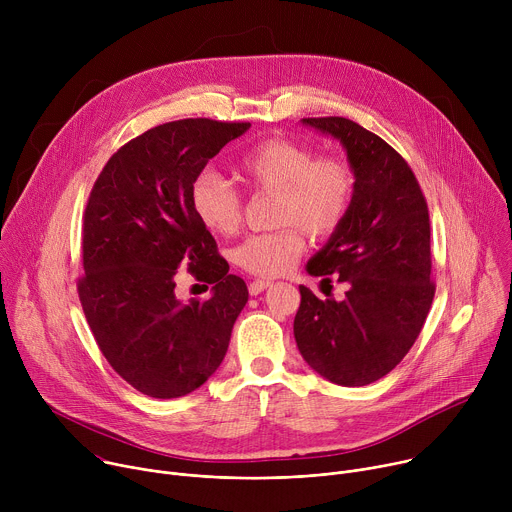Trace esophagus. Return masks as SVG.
<instances>
[{
  "label": "esophagus",
  "instance_id": "obj_1",
  "mask_svg": "<svg viewBox=\"0 0 512 512\" xmlns=\"http://www.w3.org/2000/svg\"><path fill=\"white\" fill-rule=\"evenodd\" d=\"M271 285V281L269 279H255V281H251L249 283V294L251 296H259L263 289H267Z\"/></svg>",
  "mask_w": 512,
  "mask_h": 512
}]
</instances>
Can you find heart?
I'll return each mask as SVG.
<instances>
[{
	"mask_svg": "<svg viewBox=\"0 0 512 512\" xmlns=\"http://www.w3.org/2000/svg\"><path fill=\"white\" fill-rule=\"evenodd\" d=\"M237 176L255 192H273V233L245 239L235 261L249 273L275 277L285 273L304 251V237L332 235L348 212L354 178L336 158H316L306 145L287 139H265L237 162ZM198 221L214 235L229 237L241 225V194L214 172L200 174L190 188ZM301 228L298 230L297 227Z\"/></svg>",
	"mask_w": 512,
	"mask_h": 512,
	"instance_id": "obj_1",
	"label": "heart"
}]
</instances>
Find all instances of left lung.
<instances>
[{
    "label": "left lung",
    "mask_w": 512,
    "mask_h": 512,
    "mask_svg": "<svg viewBox=\"0 0 512 512\" xmlns=\"http://www.w3.org/2000/svg\"><path fill=\"white\" fill-rule=\"evenodd\" d=\"M302 123L342 143L354 190L342 223L306 265L316 277L336 273L346 298L320 300L300 285L294 336L318 375L362 387L397 367L431 308L427 202L407 162L379 135L344 117Z\"/></svg>",
    "instance_id": "1"
}]
</instances>
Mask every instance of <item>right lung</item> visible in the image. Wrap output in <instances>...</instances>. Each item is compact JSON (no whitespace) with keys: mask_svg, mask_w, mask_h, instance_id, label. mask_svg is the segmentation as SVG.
Instances as JSON below:
<instances>
[{"mask_svg":"<svg viewBox=\"0 0 512 512\" xmlns=\"http://www.w3.org/2000/svg\"><path fill=\"white\" fill-rule=\"evenodd\" d=\"M249 127L212 119L158 125L117 150L91 190L79 298L107 362L148 397H184L204 385L249 300L190 204L208 160ZM184 266L213 285L206 303L175 298Z\"/></svg>","mask_w":512,"mask_h":512,"instance_id":"obj_1","label":"right lung"}]
</instances>
